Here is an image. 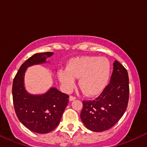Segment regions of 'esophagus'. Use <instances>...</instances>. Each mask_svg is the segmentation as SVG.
<instances>
[{"instance_id": "esophagus-1", "label": "esophagus", "mask_w": 147, "mask_h": 147, "mask_svg": "<svg viewBox=\"0 0 147 147\" xmlns=\"http://www.w3.org/2000/svg\"><path fill=\"white\" fill-rule=\"evenodd\" d=\"M75 99H76V97H74V96H72V95H70V97H69V100H70V102H72V101L75 100Z\"/></svg>"}]
</instances>
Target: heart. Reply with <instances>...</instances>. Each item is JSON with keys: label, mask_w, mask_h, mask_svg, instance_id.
<instances>
[{"label": "heart", "mask_w": 147, "mask_h": 147, "mask_svg": "<svg viewBox=\"0 0 147 147\" xmlns=\"http://www.w3.org/2000/svg\"><path fill=\"white\" fill-rule=\"evenodd\" d=\"M111 72L110 61L105 57L83 56L72 59L66 69H61L57 75L66 90H71L75 86V78H79V86L84 93L95 96L107 86Z\"/></svg>", "instance_id": "b5f03b06"}]
</instances>
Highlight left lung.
<instances>
[{
    "instance_id": "obj_1",
    "label": "left lung",
    "mask_w": 147,
    "mask_h": 147,
    "mask_svg": "<svg viewBox=\"0 0 147 147\" xmlns=\"http://www.w3.org/2000/svg\"><path fill=\"white\" fill-rule=\"evenodd\" d=\"M129 83L126 69L115 61L109 85L95 100L83 101L80 117L87 129L102 132L111 129L120 119L129 102Z\"/></svg>"
}]
</instances>
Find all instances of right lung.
Wrapping results in <instances>:
<instances>
[{
    "label": "right lung",
    "mask_w": 147,
    "mask_h": 147,
    "mask_svg": "<svg viewBox=\"0 0 147 147\" xmlns=\"http://www.w3.org/2000/svg\"><path fill=\"white\" fill-rule=\"evenodd\" d=\"M52 55L47 52L32 55L22 64L13 81V102L18 119L30 131L41 134L50 133L59 125L69 96L55 87L42 95L30 94L25 88V73L28 67L46 63Z\"/></svg>",
    "instance_id": "obj_1"
}]
</instances>
